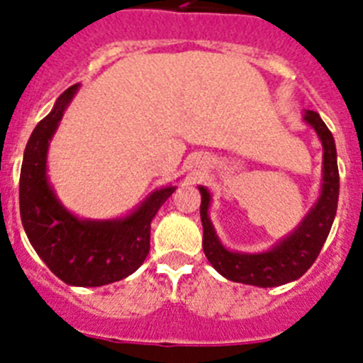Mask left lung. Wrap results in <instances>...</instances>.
<instances>
[{"label": "left lung", "mask_w": 363, "mask_h": 363, "mask_svg": "<svg viewBox=\"0 0 363 363\" xmlns=\"http://www.w3.org/2000/svg\"><path fill=\"white\" fill-rule=\"evenodd\" d=\"M303 120L311 125L323 145V185L321 194L298 228L282 238L267 252L247 254L228 250L218 240L213 224L208 217L211 196L208 189L199 186L201 222H203V250L211 267L225 279L242 284L275 288L300 279L323 249L328 238L339 201V167L332 132L315 111H305Z\"/></svg>", "instance_id": "8db88e82"}]
</instances>
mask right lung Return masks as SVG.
Listing matches in <instances>:
<instances>
[{"instance_id": "add662e5", "label": "right lung", "mask_w": 363, "mask_h": 363, "mask_svg": "<svg viewBox=\"0 0 363 363\" xmlns=\"http://www.w3.org/2000/svg\"><path fill=\"white\" fill-rule=\"evenodd\" d=\"M70 86L38 121L24 150L19 182L21 220L49 270L70 286L96 288L134 274L150 252L152 220L177 186L150 194L125 218L81 220L56 197L48 180V150L65 109L77 93Z\"/></svg>"}]
</instances>
